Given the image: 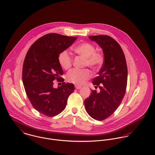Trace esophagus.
Here are the masks:
<instances>
[{
  "instance_id": "34e87169",
  "label": "esophagus",
  "mask_w": 155,
  "mask_h": 155,
  "mask_svg": "<svg viewBox=\"0 0 155 155\" xmlns=\"http://www.w3.org/2000/svg\"><path fill=\"white\" fill-rule=\"evenodd\" d=\"M75 88L76 89H80L82 88V87H81V86H79V85H75Z\"/></svg>"
}]
</instances>
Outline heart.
Here are the masks:
<instances>
[{"label": "heart", "mask_w": 155, "mask_h": 155, "mask_svg": "<svg viewBox=\"0 0 155 155\" xmlns=\"http://www.w3.org/2000/svg\"><path fill=\"white\" fill-rule=\"evenodd\" d=\"M76 54L85 58V66H88L92 70L99 69L103 63V55L95 51V46L89 43H82L77 45L73 49ZM59 63L64 70L70 68L72 64V59L66 51L62 52L58 56ZM90 71L87 68L73 69L67 74V80L76 85H83L91 77Z\"/></svg>", "instance_id": "heart-1"}]
</instances>
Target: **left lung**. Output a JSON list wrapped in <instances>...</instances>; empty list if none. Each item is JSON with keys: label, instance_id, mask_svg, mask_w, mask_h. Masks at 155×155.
<instances>
[{"label": "left lung", "instance_id": "1", "mask_svg": "<svg viewBox=\"0 0 155 155\" xmlns=\"http://www.w3.org/2000/svg\"><path fill=\"white\" fill-rule=\"evenodd\" d=\"M103 50V65L92 84L100 89L92 90L84 101L89 115L94 119L102 120L109 117L121 103L127 85L128 70L124 53L119 44L107 35L89 36Z\"/></svg>", "mask_w": 155, "mask_h": 155}]
</instances>
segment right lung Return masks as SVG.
<instances>
[{
  "mask_svg": "<svg viewBox=\"0 0 155 155\" xmlns=\"http://www.w3.org/2000/svg\"><path fill=\"white\" fill-rule=\"evenodd\" d=\"M76 39L49 33L38 39L26 54L22 76L26 94L33 107L47 116H56L64 110L68 96L74 90V84L64 82L54 88L53 81L64 82L58 56Z\"/></svg>",
  "mask_w": 155,
  "mask_h": 155,
  "instance_id": "add662e5",
  "label": "right lung"
}]
</instances>
